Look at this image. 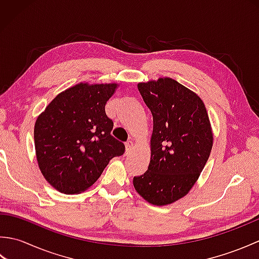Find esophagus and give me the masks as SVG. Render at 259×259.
<instances>
[{"instance_id": "esophagus-1", "label": "esophagus", "mask_w": 259, "mask_h": 259, "mask_svg": "<svg viewBox=\"0 0 259 259\" xmlns=\"http://www.w3.org/2000/svg\"><path fill=\"white\" fill-rule=\"evenodd\" d=\"M133 147H134L133 141L126 142V144H125V153H126V155H129V153L131 152V150H133Z\"/></svg>"}]
</instances>
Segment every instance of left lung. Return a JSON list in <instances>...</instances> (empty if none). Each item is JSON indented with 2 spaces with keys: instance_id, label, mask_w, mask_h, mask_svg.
Listing matches in <instances>:
<instances>
[{
  "instance_id": "left-lung-1",
  "label": "left lung",
  "mask_w": 259,
  "mask_h": 259,
  "mask_svg": "<svg viewBox=\"0 0 259 259\" xmlns=\"http://www.w3.org/2000/svg\"><path fill=\"white\" fill-rule=\"evenodd\" d=\"M138 90L153 119L148 170L134 177L148 202L169 205L188 194L212 148L210 121L201 99L174 79L140 82Z\"/></svg>"
}]
</instances>
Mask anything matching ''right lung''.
<instances>
[{
	"label": "right lung",
	"instance_id": "obj_1",
	"mask_svg": "<svg viewBox=\"0 0 259 259\" xmlns=\"http://www.w3.org/2000/svg\"><path fill=\"white\" fill-rule=\"evenodd\" d=\"M115 89V83H79L58 95L37 117L38 168L60 192L87 190L112 158L123 155L124 145L111 136L113 122L104 109Z\"/></svg>",
	"mask_w": 259,
	"mask_h": 259
}]
</instances>
